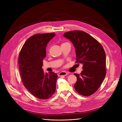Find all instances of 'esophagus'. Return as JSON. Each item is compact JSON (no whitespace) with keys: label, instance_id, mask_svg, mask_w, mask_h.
Wrapping results in <instances>:
<instances>
[{"label":"esophagus","instance_id":"esophagus-1","mask_svg":"<svg viewBox=\"0 0 122 122\" xmlns=\"http://www.w3.org/2000/svg\"><path fill=\"white\" fill-rule=\"evenodd\" d=\"M67 75V73L65 72V71H61L58 74V75L60 76H66Z\"/></svg>","mask_w":122,"mask_h":122}]
</instances>
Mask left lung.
Segmentation results:
<instances>
[{
    "instance_id": "1",
    "label": "left lung",
    "mask_w": 122,
    "mask_h": 122,
    "mask_svg": "<svg viewBox=\"0 0 122 122\" xmlns=\"http://www.w3.org/2000/svg\"><path fill=\"white\" fill-rule=\"evenodd\" d=\"M75 47L76 62L82 65L80 75L74 74L77 82L74 85L79 94L88 96L97 91L106 75V55L100 44L86 32L73 30L65 32Z\"/></svg>"
}]
</instances>
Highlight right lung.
I'll list each match as a JSON object with an SVG mask.
<instances>
[{"instance_id": "obj_1", "label": "right lung", "mask_w": 122, "mask_h": 122, "mask_svg": "<svg viewBox=\"0 0 122 122\" xmlns=\"http://www.w3.org/2000/svg\"><path fill=\"white\" fill-rule=\"evenodd\" d=\"M55 36V33H48L30 36L24 44L19 55V68L24 86L41 99L49 98L56 89L57 75L53 72L44 73L42 68L47 44Z\"/></svg>"}]
</instances>
